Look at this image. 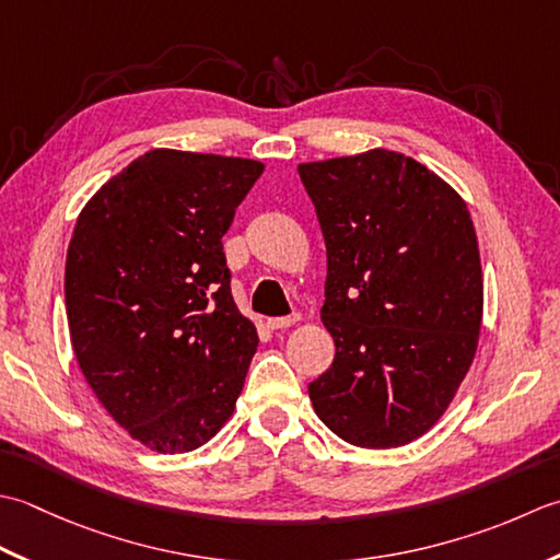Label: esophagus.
I'll return each instance as SVG.
<instances>
[{"instance_id": "1", "label": "esophagus", "mask_w": 560, "mask_h": 560, "mask_svg": "<svg viewBox=\"0 0 560 560\" xmlns=\"http://www.w3.org/2000/svg\"><path fill=\"white\" fill-rule=\"evenodd\" d=\"M300 322V316H280V318H268V328L270 330H282V328H290Z\"/></svg>"}]
</instances>
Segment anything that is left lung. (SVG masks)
I'll list each match as a JSON object with an SVG mask.
<instances>
[{"mask_svg":"<svg viewBox=\"0 0 560 560\" xmlns=\"http://www.w3.org/2000/svg\"><path fill=\"white\" fill-rule=\"evenodd\" d=\"M296 171L326 242L322 322L336 343L312 406L355 447H401L444 416L476 355L483 270L471 212L401 152Z\"/></svg>","mask_w":560,"mask_h":560,"instance_id":"obj_1","label":"left lung"}]
</instances>
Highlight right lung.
I'll list each match as a JSON object with an SVG mask.
<instances>
[{
  "label": "right lung",
  "instance_id": "1",
  "mask_svg": "<svg viewBox=\"0 0 560 560\" xmlns=\"http://www.w3.org/2000/svg\"><path fill=\"white\" fill-rule=\"evenodd\" d=\"M264 168L162 147L77 217L65 264L74 358L108 416L152 452L202 447L242 396L258 334L234 304L222 236Z\"/></svg>",
  "mask_w": 560,
  "mask_h": 560
}]
</instances>
